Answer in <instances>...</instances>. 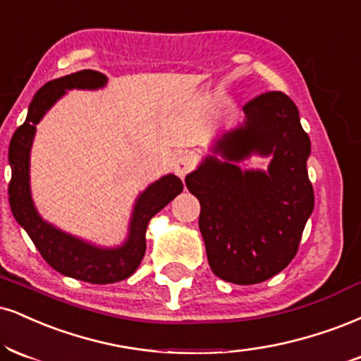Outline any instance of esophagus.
<instances>
[{"mask_svg": "<svg viewBox=\"0 0 361 361\" xmlns=\"http://www.w3.org/2000/svg\"><path fill=\"white\" fill-rule=\"evenodd\" d=\"M193 168V158L190 154H181L175 163V173L183 180V178L192 171Z\"/></svg>", "mask_w": 361, "mask_h": 361, "instance_id": "34e87169", "label": "esophagus"}]
</instances>
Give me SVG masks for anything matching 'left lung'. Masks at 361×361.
<instances>
[{
  "label": "left lung",
  "instance_id": "8db88e82",
  "mask_svg": "<svg viewBox=\"0 0 361 361\" xmlns=\"http://www.w3.org/2000/svg\"><path fill=\"white\" fill-rule=\"evenodd\" d=\"M244 114V124L212 147L222 159L207 156L185 180L202 207L198 225L212 271L240 286L288 266L314 207L306 169L311 141L296 104L274 90L247 102ZM250 154L273 156L267 172L236 166Z\"/></svg>",
  "mask_w": 361,
  "mask_h": 361
}]
</instances>
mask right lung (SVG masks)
Here are the masks:
<instances>
[{"instance_id": "add662e5", "label": "right lung", "mask_w": 361, "mask_h": 361, "mask_svg": "<svg viewBox=\"0 0 361 361\" xmlns=\"http://www.w3.org/2000/svg\"><path fill=\"white\" fill-rule=\"evenodd\" d=\"M107 77L97 71H80L47 82L30 102L27 121L16 129L10 142L11 181L8 186L10 207L16 222L27 230L42 257L60 274L90 284H111L128 279L136 271L146 252V228L149 220L163 210L176 195L183 192V183L175 175L154 181L139 195L134 205L128 240L116 249H102L80 238L68 235L38 215L30 193V149L37 126L67 90L101 89Z\"/></svg>"}]
</instances>
